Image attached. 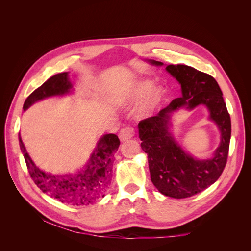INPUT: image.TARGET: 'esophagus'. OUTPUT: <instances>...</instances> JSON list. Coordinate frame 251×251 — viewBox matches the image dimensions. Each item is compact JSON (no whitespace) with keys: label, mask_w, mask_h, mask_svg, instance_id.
<instances>
[{"label":"esophagus","mask_w":251,"mask_h":251,"mask_svg":"<svg viewBox=\"0 0 251 251\" xmlns=\"http://www.w3.org/2000/svg\"><path fill=\"white\" fill-rule=\"evenodd\" d=\"M135 135V131L134 128L131 127V126H126L124 128H121L118 136H119V139L121 141H126V140H128L134 137Z\"/></svg>","instance_id":"34e87169"}]
</instances>
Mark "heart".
<instances>
[{"label": "heart", "instance_id": "1", "mask_svg": "<svg viewBox=\"0 0 251 251\" xmlns=\"http://www.w3.org/2000/svg\"><path fill=\"white\" fill-rule=\"evenodd\" d=\"M151 87L150 81H138L135 85L126 89L125 92L121 94L120 100L125 104H132L137 102L139 100L146 95ZM164 91L162 89H157L151 91L146 97L143 98L139 108L138 114L139 116H147L153 112L158 105L161 103L164 98Z\"/></svg>", "mask_w": 251, "mask_h": 251}]
</instances>
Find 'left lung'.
Returning a JSON list of instances; mask_svg holds the SVG:
<instances>
[{"instance_id": "left-lung-1", "label": "left lung", "mask_w": 251, "mask_h": 251, "mask_svg": "<svg viewBox=\"0 0 251 251\" xmlns=\"http://www.w3.org/2000/svg\"><path fill=\"white\" fill-rule=\"evenodd\" d=\"M151 63L162 65L155 60ZM166 70L180 82L182 97L175 98L156 116L140 121V146L148 154L151 180L158 191L175 199H184L201 193L221 176L228 158L231 120L222 91L211 75L186 65H169ZM199 104L207 105L222 131L220 147L208 161L187 155L167 131L171 112L184 105L193 108Z\"/></svg>"}]
</instances>
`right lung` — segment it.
I'll return each instance as SVG.
<instances>
[{
	"label": "right lung",
	"instance_id": "add662e5",
	"mask_svg": "<svg viewBox=\"0 0 251 251\" xmlns=\"http://www.w3.org/2000/svg\"><path fill=\"white\" fill-rule=\"evenodd\" d=\"M71 87L67 72L53 75L27 97L23 109L27 110L32 103L45 97L69 92ZM19 141L30 177L43 193L59 202L73 206L92 204L103 197V193L111 184L114 154L120 144L115 134L104 135L100 138L86 168L73 175H51L41 171L27 154L20 134Z\"/></svg>",
	"mask_w": 251,
	"mask_h": 251
}]
</instances>
